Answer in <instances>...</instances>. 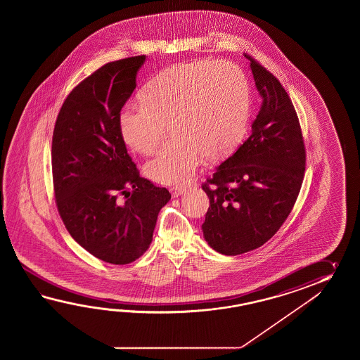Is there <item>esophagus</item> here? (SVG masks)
<instances>
[{
	"label": "esophagus",
	"mask_w": 360,
	"mask_h": 360,
	"mask_svg": "<svg viewBox=\"0 0 360 360\" xmlns=\"http://www.w3.org/2000/svg\"><path fill=\"white\" fill-rule=\"evenodd\" d=\"M186 191L184 186H174V188H169V191L172 194V197H179L184 194V191Z\"/></svg>",
	"instance_id": "esophagus-1"
}]
</instances>
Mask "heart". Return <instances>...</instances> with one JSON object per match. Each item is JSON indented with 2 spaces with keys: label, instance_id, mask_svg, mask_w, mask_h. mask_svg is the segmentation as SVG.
<instances>
[{
  "label": "heart",
  "instance_id": "b5f03b06",
  "mask_svg": "<svg viewBox=\"0 0 360 360\" xmlns=\"http://www.w3.org/2000/svg\"><path fill=\"white\" fill-rule=\"evenodd\" d=\"M143 107L123 110L126 146L150 154L166 124L175 138L146 163L155 183L183 184L203 160H220L242 141L251 115V90L242 69L228 61L194 60L165 69L140 94Z\"/></svg>",
  "mask_w": 360,
  "mask_h": 360
}]
</instances>
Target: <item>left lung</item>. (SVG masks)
I'll use <instances>...</instances> for the list:
<instances>
[{"label": "left lung", "mask_w": 360, "mask_h": 360, "mask_svg": "<svg viewBox=\"0 0 360 360\" xmlns=\"http://www.w3.org/2000/svg\"><path fill=\"white\" fill-rule=\"evenodd\" d=\"M245 56L262 105L250 138L202 185L210 198L203 236L228 256L256 250L276 234L291 214L305 172L304 138L288 94L268 69Z\"/></svg>", "instance_id": "obj_1"}]
</instances>
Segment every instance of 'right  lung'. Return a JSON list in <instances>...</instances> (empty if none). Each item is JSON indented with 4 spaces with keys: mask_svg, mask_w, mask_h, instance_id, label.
<instances>
[{
    "mask_svg": "<svg viewBox=\"0 0 360 360\" xmlns=\"http://www.w3.org/2000/svg\"><path fill=\"white\" fill-rule=\"evenodd\" d=\"M146 55L110 61L70 91L51 146L55 202L69 234L100 260L124 265L153 239L166 188L140 176L118 120Z\"/></svg>",
    "mask_w": 360,
    "mask_h": 360,
    "instance_id": "add662e5",
    "label": "right lung"
}]
</instances>
